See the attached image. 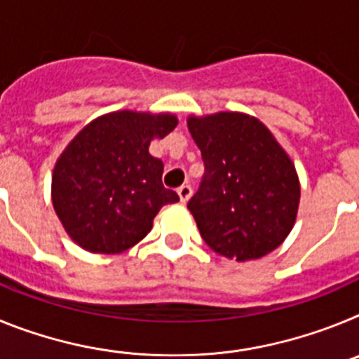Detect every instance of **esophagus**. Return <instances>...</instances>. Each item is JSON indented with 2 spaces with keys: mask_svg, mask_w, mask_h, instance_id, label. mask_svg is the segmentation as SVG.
Wrapping results in <instances>:
<instances>
[{
  "mask_svg": "<svg viewBox=\"0 0 359 359\" xmlns=\"http://www.w3.org/2000/svg\"><path fill=\"white\" fill-rule=\"evenodd\" d=\"M177 196H180V199H182L183 203L189 201L190 196H192V187H190L189 183L182 185V187H180V189H177Z\"/></svg>",
  "mask_w": 359,
  "mask_h": 359,
  "instance_id": "34e87169",
  "label": "esophagus"
}]
</instances>
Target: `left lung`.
Here are the masks:
<instances>
[{
	"instance_id": "8db88e82",
	"label": "left lung",
	"mask_w": 359,
	"mask_h": 359,
	"mask_svg": "<svg viewBox=\"0 0 359 359\" xmlns=\"http://www.w3.org/2000/svg\"><path fill=\"white\" fill-rule=\"evenodd\" d=\"M205 174L189 201L205 243L236 261L259 259L286 239L300 185L286 151L264 123L243 113L189 118Z\"/></svg>"
}]
</instances>
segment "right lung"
<instances>
[{
	"label": "right lung",
	"mask_w": 359,
	"mask_h": 359,
	"mask_svg": "<svg viewBox=\"0 0 359 359\" xmlns=\"http://www.w3.org/2000/svg\"><path fill=\"white\" fill-rule=\"evenodd\" d=\"M176 126L172 115L116 111L73 138L53 169L52 201L81 248L126 252L151 231L163 205L180 201L161 183V160L149 154L151 140Z\"/></svg>",
	"instance_id": "1"
}]
</instances>
